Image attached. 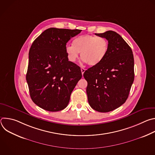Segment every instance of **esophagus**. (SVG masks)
I'll list each match as a JSON object with an SVG mask.
<instances>
[{"mask_svg":"<svg viewBox=\"0 0 155 155\" xmlns=\"http://www.w3.org/2000/svg\"><path fill=\"white\" fill-rule=\"evenodd\" d=\"M81 74H82V75H83L84 72H85V69H84V68H81Z\"/></svg>","mask_w":155,"mask_h":155,"instance_id":"obj_1","label":"esophagus"}]
</instances>
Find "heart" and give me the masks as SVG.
Instances as JSON below:
<instances>
[{"mask_svg": "<svg viewBox=\"0 0 155 155\" xmlns=\"http://www.w3.org/2000/svg\"><path fill=\"white\" fill-rule=\"evenodd\" d=\"M109 48L108 41L103 37L84 35L75 38L72 45L65 47V53L71 62H75L79 53L83 62L90 66L99 65L106 56Z\"/></svg>", "mask_w": 155, "mask_h": 155, "instance_id": "b5f03b06", "label": "heart"}]
</instances>
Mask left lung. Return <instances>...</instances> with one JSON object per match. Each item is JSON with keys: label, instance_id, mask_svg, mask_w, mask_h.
<instances>
[{"label": "left lung", "instance_id": "obj_1", "mask_svg": "<svg viewBox=\"0 0 155 155\" xmlns=\"http://www.w3.org/2000/svg\"><path fill=\"white\" fill-rule=\"evenodd\" d=\"M109 43L108 53L97 65L83 74L87 82L86 93L91 107L108 112L127 100L134 80V61L130 47L120 35L112 31L95 34Z\"/></svg>", "mask_w": 155, "mask_h": 155}]
</instances>
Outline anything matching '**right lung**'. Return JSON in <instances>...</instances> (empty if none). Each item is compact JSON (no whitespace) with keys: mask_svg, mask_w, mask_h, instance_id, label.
Returning <instances> with one entry per match:
<instances>
[{"mask_svg":"<svg viewBox=\"0 0 155 155\" xmlns=\"http://www.w3.org/2000/svg\"><path fill=\"white\" fill-rule=\"evenodd\" d=\"M81 31L49 28L32 43L26 80L31 97L39 107L58 112L68 106L82 74L79 66L69 61L66 43Z\"/></svg>","mask_w":155,"mask_h":155,"instance_id":"obj_1","label":"right lung"}]
</instances>
